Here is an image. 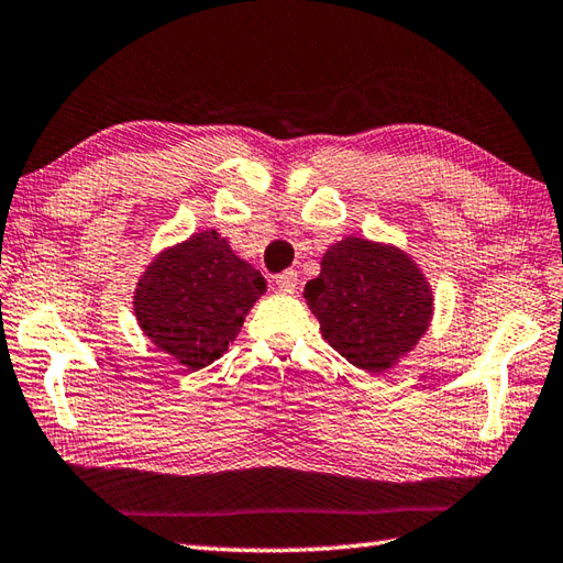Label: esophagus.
Listing matches in <instances>:
<instances>
[{
    "label": "esophagus",
    "mask_w": 563,
    "mask_h": 563,
    "mask_svg": "<svg viewBox=\"0 0 563 563\" xmlns=\"http://www.w3.org/2000/svg\"><path fill=\"white\" fill-rule=\"evenodd\" d=\"M275 288L285 295H292L297 288V273L295 271H283L280 275H275Z\"/></svg>",
    "instance_id": "34e87169"
}]
</instances>
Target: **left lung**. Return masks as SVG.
<instances>
[{
  "mask_svg": "<svg viewBox=\"0 0 563 563\" xmlns=\"http://www.w3.org/2000/svg\"><path fill=\"white\" fill-rule=\"evenodd\" d=\"M305 300L329 346L361 371L383 373L427 332L434 297L407 253L349 236L329 246Z\"/></svg>",
  "mask_w": 563,
  "mask_h": 563,
  "instance_id": "8db88e82",
  "label": "left lung"
}]
</instances>
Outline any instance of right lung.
<instances>
[{"label": "right lung", "mask_w": 563, "mask_h": 563, "mask_svg": "<svg viewBox=\"0 0 563 563\" xmlns=\"http://www.w3.org/2000/svg\"><path fill=\"white\" fill-rule=\"evenodd\" d=\"M263 290L261 273L212 229L151 263L136 285L134 312L153 344L197 371L224 354Z\"/></svg>", "instance_id": "obj_1"}]
</instances>
